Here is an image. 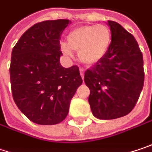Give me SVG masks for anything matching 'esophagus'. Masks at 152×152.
I'll list each match as a JSON object with an SVG mask.
<instances>
[{"mask_svg": "<svg viewBox=\"0 0 152 152\" xmlns=\"http://www.w3.org/2000/svg\"><path fill=\"white\" fill-rule=\"evenodd\" d=\"M80 75H81L82 80H84V70L83 69H80Z\"/></svg>", "mask_w": 152, "mask_h": 152, "instance_id": "esophagus-1", "label": "esophagus"}]
</instances>
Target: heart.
I'll return each mask as SVG.
<instances>
[{
  "label": "heart",
  "mask_w": 152,
  "mask_h": 152,
  "mask_svg": "<svg viewBox=\"0 0 152 152\" xmlns=\"http://www.w3.org/2000/svg\"><path fill=\"white\" fill-rule=\"evenodd\" d=\"M112 32L106 25L83 26L75 28L66 37V43L61 44V51L66 57L78 51L80 61L92 66L100 61L110 49Z\"/></svg>",
  "instance_id": "heart-1"
}]
</instances>
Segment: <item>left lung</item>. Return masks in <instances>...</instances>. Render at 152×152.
<instances>
[{
  "label": "left lung",
  "mask_w": 152,
  "mask_h": 152,
  "mask_svg": "<svg viewBox=\"0 0 152 152\" xmlns=\"http://www.w3.org/2000/svg\"><path fill=\"white\" fill-rule=\"evenodd\" d=\"M112 41L105 56L85 72L88 101L93 115L112 120L128 115L144 86L143 56L133 35L120 24L108 21Z\"/></svg>",
  "instance_id": "1"
}]
</instances>
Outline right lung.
Masks as SVG:
<instances>
[{"mask_svg": "<svg viewBox=\"0 0 152 152\" xmlns=\"http://www.w3.org/2000/svg\"><path fill=\"white\" fill-rule=\"evenodd\" d=\"M68 19L46 20L29 28L12 51L10 80L13 100L32 122L55 125L66 117L82 84L77 66L60 63V39Z\"/></svg>", "mask_w": 152, "mask_h": 152, "instance_id": "obj_1", "label": "right lung"}]
</instances>
